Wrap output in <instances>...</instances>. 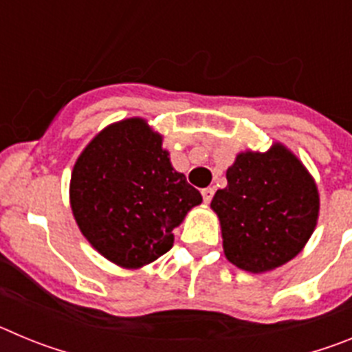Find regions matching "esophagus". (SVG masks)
Masks as SVG:
<instances>
[{"instance_id": "34e87169", "label": "esophagus", "mask_w": 352, "mask_h": 352, "mask_svg": "<svg viewBox=\"0 0 352 352\" xmlns=\"http://www.w3.org/2000/svg\"><path fill=\"white\" fill-rule=\"evenodd\" d=\"M201 194H203V199H204V203H211V199H213V195H214V188H211V186H208V188H203V192H201Z\"/></svg>"}]
</instances>
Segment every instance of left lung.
Here are the masks:
<instances>
[{"mask_svg": "<svg viewBox=\"0 0 352 352\" xmlns=\"http://www.w3.org/2000/svg\"><path fill=\"white\" fill-rule=\"evenodd\" d=\"M211 208L220 219L226 257L245 272L275 270L300 254L314 232L319 194L300 160L275 144L239 153Z\"/></svg>", "mask_w": 352, "mask_h": 352, "instance_id": "obj_1", "label": "left lung"}]
</instances>
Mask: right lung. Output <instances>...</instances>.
<instances>
[{
    "label": "right lung",
    "mask_w": 352,
    "mask_h": 352,
    "mask_svg": "<svg viewBox=\"0 0 352 352\" xmlns=\"http://www.w3.org/2000/svg\"><path fill=\"white\" fill-rule=\"evenodd\" d=\"M203 203L174 170L162 135L141 118L102 130L77 158L70 204L80 232L123 268L153 263L174 243L173 229Z\"/></svg>",
    "instance_id": "obj_1"
}]
</instances>
